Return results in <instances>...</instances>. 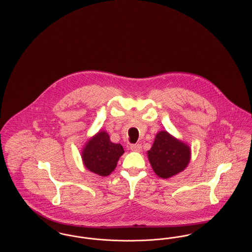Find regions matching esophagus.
<instances>
[{
	"label": "esophagus",
	"mask_w": 252,
	"mask_h": 252,
	"mask_svg": "<svg viewBox=\"0 0 252 252\" xmlns=\"http://www.w3.org/2000/svg\"><path fill=\"white\" fill-rule=\"evenodd\" d=\"M130 149H131L132 151L140 152L142 150V145L140 144H131L130 145Z\"/></svg>",
	"instance_id": "34e87169"
}]
</instances>
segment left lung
<instances>
[{
    "label": "left lung",
    "instance_id": "8db88e82",
    "mask_svg": "<svg viewBox=\"0 0 252 252\" xmlns=\"http://www.w3.org/2000/svg\"><path fill=\"white\" fill-rule=\"evenodd\" d=\"M147 156L157 176L169 179L187 167L191 158V148L162 130L157 134Z\"/></svg>",
    "mask_w": 252,
    "mask_h": 252
}]
</instances>
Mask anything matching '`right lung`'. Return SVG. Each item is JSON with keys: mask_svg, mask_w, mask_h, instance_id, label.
<instances>
[{"mask_svg": "<svg viewBox=\"0 0 252 252\" xmlns=\"http://www.w3.org/2000/svg\"><path fill=\"white\" fill-rule=\"evenodd\" d=\"M120 144H113L106 131H99L91 138L82 151L85 167L101 177H107L115 167L124 154Z\"/></svg>", "mask_w": 252, "mask_h": 252, "instance_id": "1", "label": "right lung"}]
</instances>
